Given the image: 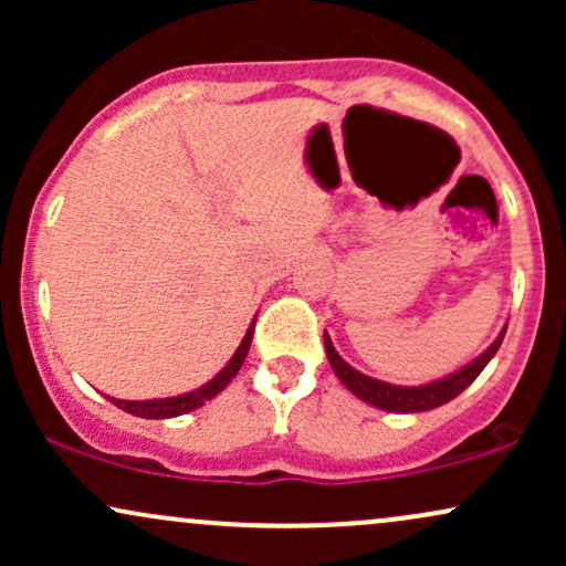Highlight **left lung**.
Wrapping results in <instances>:
<instances>
[{
  "label": "left lung",
  "mask_w": 566,
  "mask_h": 566,
  "mask_svg": "<svg viewBox=\"0 0 566 566\" xmlns=\"http://www.w3.org/2000/svg\"><path fill=\"white\" fill-rule=\"evenodd\" d=\"M503 337H505V327L503 333L495 337V343H492L482 356H476L471 365L460 367L458 373L447 375V378L441 380L426 382V386H391V382H382V380L369 378V375H361L359 369H354L348 361L340 359V354L335 350L327 333H324V350H327L329 365H333L335 375L340 378L343 386H346L354 396H359L361 401H367V405L378 409H386V412H426V409L447 405V401L454 399V396L463 394L465 388L479 378V373L490 365V359L497 354Z\"/></svg>",
  "instance_id": "1"
}]
</instances>
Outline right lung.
<instances>
[{
  "mask_svg": "<svg viewBox=\"0 0 566 566\" xmlns=\"http://www.w3.org/2000/svg\"><path fill=\"white\" fill-rule=\"evenodd\" d=\"M252 333H255V319H252L250 329H247V335L242 337V343H239L237 354L231 356V361L226 365L220 373L212 378L210 382H205V386L197 388V391H188V394H180V396H170V399H146V401H127V399H112L108 396V401L116 405L119 409H125V412L135 415V418H148V420H165V418H178V415H186L191 412V409H197L205 405V401H210L212 396H218L223 391L229 382L237 378L239 367L244 365L247 359V350H250V343H252Z\"/></svg>",
  "mask_w": 566,
  "mask_h": 566,
  "instance_id": "add662e5",
  "label": "right lung"
}]
</instances>
